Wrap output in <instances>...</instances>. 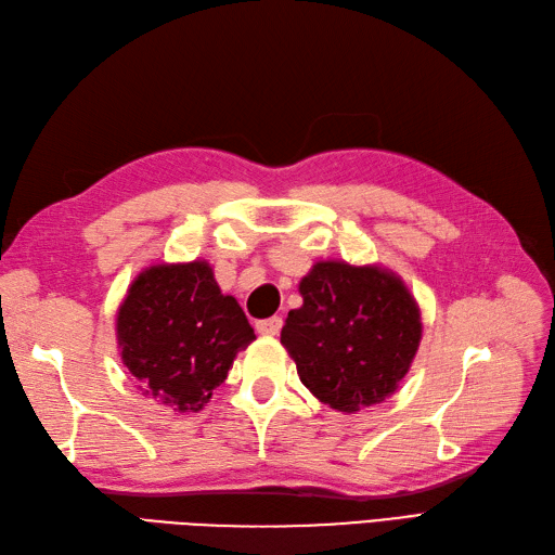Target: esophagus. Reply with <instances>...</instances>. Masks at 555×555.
Returning <instances> with one entry per match:
<instances>
[{
	"label": "esophagus",
	"mask_w": 555,
	"mask_h": 555,
	"mask_svg": "<svg viewBox=\"0 0 555 555\" xmlns=\"http://www.w3.org/2000/svg\"><path fill=\"white\" fill-rule=\"evenodd\" d=\"M282 328V317H271V319H261L257 322V331L261 335H278Z\"/></svg>",
	"instance_id": "obj_1"
}]
</instances>
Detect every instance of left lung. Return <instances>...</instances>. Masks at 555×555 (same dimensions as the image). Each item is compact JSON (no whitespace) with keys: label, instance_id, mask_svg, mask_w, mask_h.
<instances>
[{"label":"left lung","instance_id":"left-lung-1","mask_svg":"<svg viewBox=\"0 0 555 555\" xmlns=\"http://www.w3.org/2000/svg\"><path fill=\"white\" fill-rule=\"evenodd\" d=\"M298 292L304 306L287 314L280 343L310 393L347 414L391 396L422 343L405 282L379 266L317 261Z\"/></svg>","mask_w":555,"mask_h":555}]
</instances>
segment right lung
Wrapping results in <instances>:
<instances>
[{
    "mask_svg": "<svg viewBox=\"0 0 555 555\" xmlns=\"http://www.w3.org/2000/svg\"><path fill=\"white\" fill-rule=\"evenodd\" d=\"M115 331L141 391L176 412L204 410L255 340L238 300L222 294L210 263L198 259L145 268L117 310Z\"/></svg>",
    "mask_w": 555,
    "mask_h": 555,
    "instance_id": "1",
    "label": "right lung"
}]
</instances>
